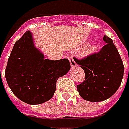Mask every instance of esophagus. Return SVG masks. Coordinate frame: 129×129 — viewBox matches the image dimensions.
Listing matches in <instances>:
<instances>
[{
    "mask_svg": "<svg viewBox=\"0 0 129 129\" xmlns=\"http://www.w3.org/2000/svg\"><path fill=\"white\" fill-rule=\"evenodd\" d=\"M68 59H69V61H70V66H71V68H75V67H76L77 66V63L75 61V60L73 59V56H68Z\"/></svg>",
    "mask_w": 129,
    "mask_h": 129,
    "instance_id": "obj_1",
    "label": "esophagus"
}]
</instances>
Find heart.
<instances>
[{
  "label": "heart",
  "mask_w": 129,
  "mask_h": 129,
  "mask_svg": "<svg viewBox=\"0 0 129 129\" xmlns=\"http://www.w3.org/2000/svg\"><path fill=\"white\" fill-rule=\"evenodd\" d=\"M100 49V46L98 43H88L84 48V54L86 56H91L96 54Z\"/></svg>",
  "instance_id": "b5f03b06"
}]
</instances>
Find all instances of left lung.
Here are the masks:
<instances>
[{"label": "left lung", "instance_id": "8db88e82", "mask_svg": "<svg viewBox=\"0 0 129 129\" xmlns=\"http://www.w3.org/2000/svg\"><path fill=\"white\" fill-rule=\"evenodd\" d=\"M103 41L107 44L99 53L75 62L81 65L86 75V81L77 86L78 91L83 100L102 102L111 97L120 86L124 67L113 40L107 36Z\"/></svg>", "mask_w": 129, "mask_h": 129}]
</instances>
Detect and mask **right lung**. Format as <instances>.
<instances>
[{
  "label": "right lung",
  "mask_w": 129,
  "mask_h": 129,
  "mask_svg": "<svg viewBox=\"0 0 129 129\" xmlns=\"http://www.w3.org/2000/svg\"><path fill=\"white\" fill-rule=\"evenodd\" d=\"M70 69L68 59L50 60L36 46L33 33L27 31L11 52L5 76L18 99L29 105L42 104L53 96L56 81Z\"/></svg>",
  "instance_id": "right-lung-1"
}]
</instances>
